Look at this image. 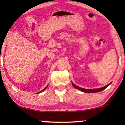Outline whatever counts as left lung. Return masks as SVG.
I'll return each mask as SVG.
<instances>
[{"instance_id":"left-lung-1","label":"left lung","mask_w":125,"mask_h":125,"mask_svg":"<svg viewBox=\"0 0 125 125\" xmlns=\"http://www.w3.org/2000/svg\"><path fill=\"white\" fill-rule=\"evenodd\" d=\"M111 84V83L109 84H108L107 85L103 87H101V88H99V89H83V88H82V87H80L79 86H77L75 85V84H73L72 83V85L73 86L75 87V88L77 89L81 90V91L83 92H85V93H95V92H100V91H102V90H104V89H105L106 87L108 86H109L110 84Z\"/></svg>"}]
</instances>
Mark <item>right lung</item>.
I'll list each match as a JSON object with an SVG mask.
<instances>
[{"instance_id":"1","label":"right lung","mask_w":125,"mask_h":125,"mask_svg":"<svg viewBox=\"0 0 125 125\" xmlns=\"http://www.w3.org/2000/svg\"><path fill=\"white\" fill-rule=\"evenodd\" d=\"M47 86H46V87H45V88H44V89H43L42 90H41V92H38V94H39V93H41V92L43 91V90H45V89H46V88H47Z\"/></svg>"}]
</instances>
